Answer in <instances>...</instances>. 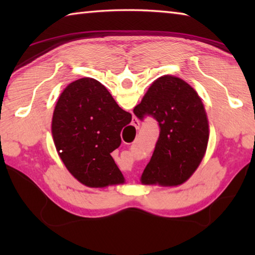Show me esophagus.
<instances>
[{"label": "esophagus", "mask_w": 255, "mask_h": 255, "mask_svg": "<svg viewBox=\"0 0 255 255\" xmlns=\"http://www.w3.org/2000/svg\"><path fill=\"white\" fill-rule=\"evenodd\" d=\"M132 125L136 127V129L139 128V122H138V120H137L136 118L132 119Z\"/></svg>", "instance_id": "esophagus-1"}]
</instances>
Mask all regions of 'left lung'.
Here are the masks:
<instances>
[{"label": "left lung", "instance_id": "1", "mask_svg": "<svg viewBox=\"0 0 255 255\" xmlns=\"http://www.w3.org/2000/svg\"><path fill=\"white\" fill-rule=\"evenodd\" d=\"M133 114L143 120L150 116L158 123L159 136L141 183L179 185L199 166L207 149L209 125L198 93L176 76L158 77Z\"/></svg>", "mask_w": 255, "mask_h": 255}]
</instances>
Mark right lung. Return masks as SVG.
<instances>
[{
	"mask_svg": "<svg viewBox=\"0 0 255 255\" xmlns=\"http://www.w3.org/2000/svg\"><path fill=\"white\" fill-rule=\"evenodd\" d=\"M130 122L131 115L117 105L100 82L83 77L68 84L59 96L51 133L71 174L88 187L103 188L125 182L111 153L122 144L120 131Z\"/></svg>",
	"mask_w": 255,
	"mask_h": 255,
	"instance_id": "add662e5",
	"label": "right lung"
}]
</instances>
